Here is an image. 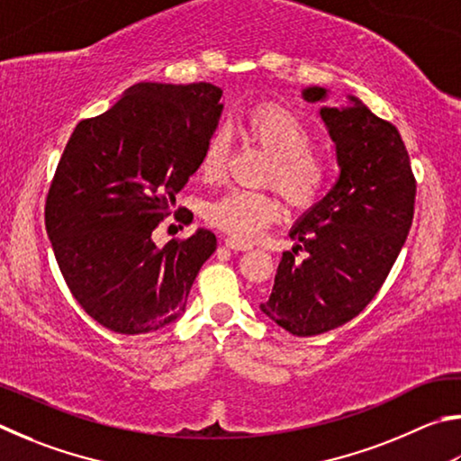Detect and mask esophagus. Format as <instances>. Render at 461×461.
<instances>
[{"label":"esophagus","mask_w":461,"mask_h":461,"mask_svg":"<svg viewBox=\"0 0 461 461\" xmlns=\"http://www.w3.org/2000/svg\"><path fill=\"white\" fill-rule=\"evenodd\" d=\"M224 245L229 247V249H232V251H251V249H253V245L243 243V240H237V239H232V237H226L224 239Z\"/></svg>","instance_id":"esophagus-1"}]
</instances>
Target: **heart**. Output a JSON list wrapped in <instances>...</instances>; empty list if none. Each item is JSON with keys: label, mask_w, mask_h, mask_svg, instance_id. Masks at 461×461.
<instances>
[{"label": "heart", "mask_w": 461, "mask_h": 461, "mask_svg": "<svg viewBox=\"0 0 461 461\" xmlns=\"http://www.w3.org/2000/svg\"><path fill=\"white\" fill-rule=\"evenodd\" d=\"M239 131L269 156L263 182L273 185L295 210H308L324 198L332 180V164L324 153L312 148L310 127L281 104H257L239 121ZM229 153L224 133L216 131L206 141L200 172L206 177L222 174ZM204 218L237 240H253L265 226L281 216L279 200L269 192L226 190L204 204Z\"/></svg>", "instance_id": "heart-1"}]
</instances>
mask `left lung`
Here are the masks:
<instances>
[{
  "label": "left lung",
  "mask_w": 461,
  "mask_h": 461,
  "mask_svg": "<svg viewBox=\"0 0 461 461\" xmlns=\"http://www.w3.org/2000/svg\"><path fill=\"white\" fill-rule=\"evenodd\" d=\"M303 99H326L310 86ZM350 107H321L340 176L289 232L295 240L277 267L261 312L294 336L346 324L375 300L397 261L415 212L417 182L397 127L357 96ZM309 253L300 262L296 251Z\"/></svg>",
  "instance_id": "8db88e82"
}]
</instances>
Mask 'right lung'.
<instances>
[{
	"instance_id": "right-lung-1",
	"label": "right lung",
	"mask_w": 461,
	"mask_h": 461,
	"mask_svg": "<svg viewBox=\"0 0 461 461\" xmlns=\"http://www.w3.org/2000/svg\"><path fill=\"white\" fill-rule=\"evenodd\" d=\"M221 96L210 83H137L103 115L80 121L64 148L46 232L70 294L111 332L148 334L176 321L216 251L206 229L161 249L151 232L200 167Z\"/></svg>"
}]
</instances>
